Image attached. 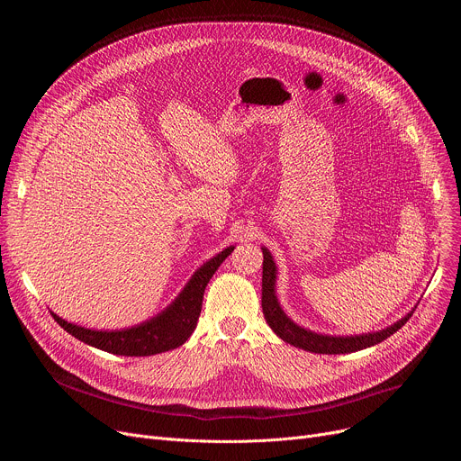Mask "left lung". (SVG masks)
<instances>
[{"mask_svg": "<svg viewBox=\"0 0 461 461\" xmlns=\"http://www.w3.org/2000/svg\"><path fill=\"white\" fill-rule=\"evenodd\" d=\"M262 255H265V260H262V313H265L267 322L272 326V330L286 343L299 347L308 352L315 354H350L357 352L363 348H368L372 345H377L390 338L393 332H398L400 328L412 317L414 312L407 313L402 321L393 322L388 326L386 330L374 332V334H365V336H356V338H330V336H319L310 330H304V328L297 326L292 322L285 312L281 310L277 297H276V262L267 248H262Z\"/></svg>", "mask_w": 461, "mask_h": 461, "instance_id": "8db88e82", "label": "left lung"}]
</instances>
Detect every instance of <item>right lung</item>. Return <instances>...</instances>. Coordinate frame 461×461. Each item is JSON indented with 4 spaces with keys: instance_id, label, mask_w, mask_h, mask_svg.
<instances>
[{
    "instance_id": "obj_1",
    "label": "right lung",
    "mask_w": 461,
    "mask_h": 461,
    "mask_svg": "<svg viewBox=\"0 0 461 461\" xmlns=\"http://www.w3.org/2000/svg\"><path fill=\"white\" fill-rule=\"evenodd\" d=\"M231 251L233 246L226 248L217 257L208 260L206 265L191 277L184 292L166 312L140 326L127 328V330L118 332H98L63 321L56 313H52V317L63 330H68L77 339L116 356H153L173 350L184 345L194 330L196 321H199L203 310L204 290L213 274L217 272V268L222 265V260Z\"/></svg>"
}]
</instances>
